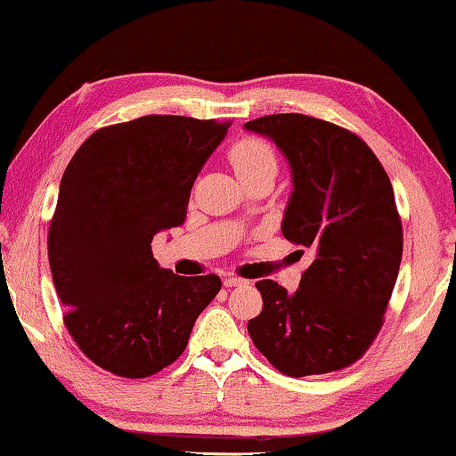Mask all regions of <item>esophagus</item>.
Masks as SVG:
<instances>
[{"label": "esophagus", "instance_id": "34e87169", "mask_svg": "<svg viewBox=\"0 0 456 456\" xmlns=\"http://www.w3.org/2000/svg\"><path fill=\"white\" fill-rule=\"evenodd\" d=\"M242 284H247V280L236 278V276H226V278H224V286H226V289H232V286H242Z\"/></svg>", "mask_w": 456, "mask_h": 456}]
</instances>
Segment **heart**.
<instances>
[{
	"mask_svg": "<svg viewBox=\"0 0 456 456\" xmlns=\"http://www.w3.org/2000/svg\"><path fill=\"white\" fill-rule=\"evenodd\" d=\"M230 164H232L236 176L242 180H248L259 174H273L276 176L278 159L273 149L261 139H242L230 149L228 153Z\"/></svg>",
	"mask_w": 456,
	"mask_h": 456,
	"instance_id": "1",
	"label": "heart"
}]
</instances>
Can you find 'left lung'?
Segmentation results:
<instances>
[{
	"label": "left lung",
	"instance_id": "8db88e82",
	"mask_svg": "<svg viewBox=\"0 0 456 456\" xmlns=\"http://www.w3.org/2000/svg\"><path fill=\"white\" fill-rule=\"evenodd\" d=\"M289 161L292 192L282 234L314 248L292 292L255 282L264 309L248 320L259 353L290 378L351 365L382 328L403 257V226L388 174L357 134L303 114L245 124Z\"/></svg>",
	"mask_w": 456,
	"mask_h": 456
}]
</instances>
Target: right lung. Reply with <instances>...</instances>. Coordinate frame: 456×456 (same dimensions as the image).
Wrapping results in <instances>:
<instances>
[{
    "instance_id": "right-lung-1",
    "label": "right lung",
    "mask_w": 456,
    "mask_h": 456,
    "mask_svg": "<svg viewBox=\"0 0 456 456\" xmlns=\"http://www.w3.org/2000/svg\"><path fill=\"white\" fill-rule=\"evenodd\" d=\"M228 122L142 116L97 130L68 164L49 226V265L64 323L93 363L147 378L189 345L222 280L176 276L151 253L184 224L195 180Z\"/></svg>"
}]
</instances>
